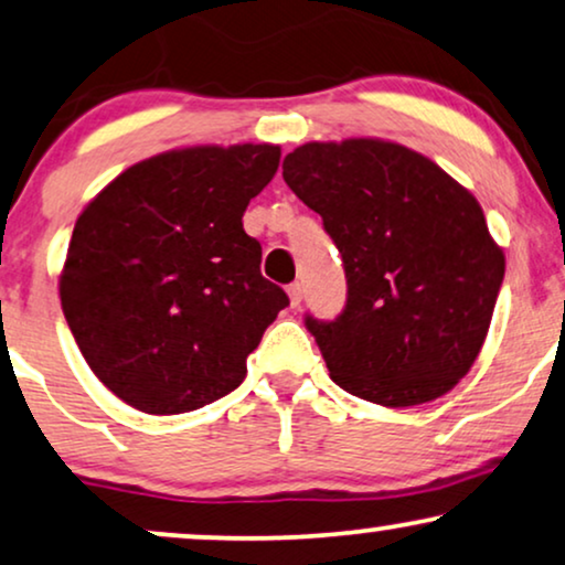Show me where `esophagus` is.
<instances>
[{
	"label": "esophagus",
	"instance_id": "esophagus-1",
	"mask_svg": "<svg viewBox=\"0 0 565 565\" xmlns=\"http://www.w3.org/2000/svg\"><path fill=\"white\" fill-rule=\"evenodd\" d=\"M288 296H290V306H292V309H298L300 300H303V285L292 282L290 288H288Z\"/></svg>",
	"mask_w": 565,
	"mask_h": 565
}]
</instances>
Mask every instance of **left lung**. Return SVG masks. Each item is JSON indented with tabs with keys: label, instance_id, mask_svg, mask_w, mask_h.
<instances>
[{
	"label": "left lung",
	"instance_id": "obj_1",
	"mask_svg": "<svg viewBox=\"0 0 565 565\" xmlns=\"http://www.w3.org/2000/svg\"><path fill=\"white\" fill-rule=\"evenodd\" d=\"M282 179L345 265V311L306 317L334 384L384 407L454 390L480 355L507 269L478 200L430 158L376 137L300 145Z\"/></svg>",
	"mask_w": 565,
	"mask_h": 565
}]
</instances>
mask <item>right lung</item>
I'll return each mask as SVG.
<instances>
[{
    "mask_svg": "<svg viewBox=\"0 0 565 565\" xmlns=\"http://www.w3.org/2000/svg\"><path fill=\"white\" fill-rule=\"evenodd\" d=\"M280 145H196L129 166L77 217L58 298L90 371L139 413L236 390L288 296L262 277L244 212Z\"/></svg>",
    "mask_w": 565,
    "mask_h": 565,
    "instance_id": "1",
    "label": "right lung"
}]
</instances>
